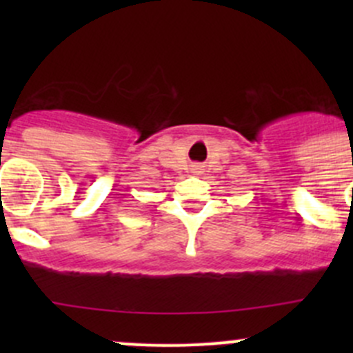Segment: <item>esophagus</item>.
Masks as SVG:
<instances>
[{
    "label": "esophagus",
    "instance_id": "1",
    "mask_svg": "<svg viewBox=\"0 0 353 353\" xmlns=\"http://www.w3.org/2000/svg\"><path fill=\"white\" fill-rule=\"evenodd\" d=\"M193 169L194 170H199V165H193Z\"/></svg>",
    "mask_w": 353,
    "mask_h": 353
}]
</instances>
